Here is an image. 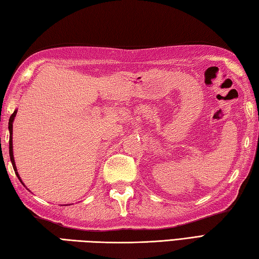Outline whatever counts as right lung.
I'll return each mask as SVG.
<instances>
[{
	"label": "right lung",
	"mask_w": 259,
	"mask_h": 259,
	"mask_svg": "<svg viewBox=\"0 0 259 259\" xmlns=\"http://www.w3.org/2000/svg\"><path fill=\"white\" fill-rule=\"evenodd\" d=\"M18 110H14V112L12 113V115L10 116V120H9V131H10V141H9V153H10V159H11V163L13 166V169L15 171V174H17L18 179L20 180V182L23 184V182L21 180V177H20L19 173H18V169H17V166H15V161H14V157H13V143H12V134H13V121L15 115H17ZM24 185V184H23ZM28 190V189H27Z\"/></svg>",
	"instance_id": "add662e5"
}]
</instances>
